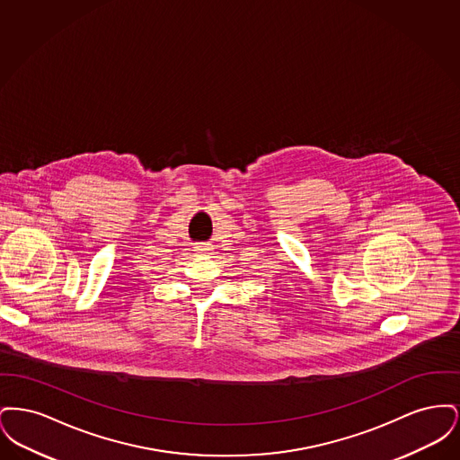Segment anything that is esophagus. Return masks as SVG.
Returning a JSON list of instances; mask_svg holds the SVG:
<instances>
[{
  "mask_svg": "<svg viewBox=\"0 0 460 460\" xmlns=\"http://www.w3.org/2000/svg\"><path fill=\"white\" fill-rule=\"evenodd\" d=\"M210 244H205V243H199V244H195V252H197L198 255H207V253H210Z\"/></svg>",
  "mask_w": 460,
  "mask_h": 460,
  "instance_id": "34e87169",
  "label": "esophagus"
}]
</instances>
